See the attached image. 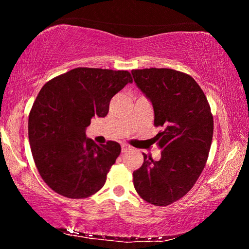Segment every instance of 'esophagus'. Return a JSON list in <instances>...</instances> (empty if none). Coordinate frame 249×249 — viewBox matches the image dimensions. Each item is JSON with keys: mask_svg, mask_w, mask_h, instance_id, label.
<instances>
[{"mask_svg": "<svg viewBox=\"0 0 249 249\" xmlns=\"http://www.w3.org/2000/svg\"><path fill=\"white\" fill-rule=\"evenodd\" d=\"M132 148L133 147L127 145V144H122V153H126V151L132 150Z\"/></svg>", "mask_w": 249, "mask_h": 249, "instance_id": "1", "label": "esophagus"}]
</instances>
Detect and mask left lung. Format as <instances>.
<instances>
[{"mask_svg": "<svg viewBox=\"0 0 249 249\" xmlns=\"http://www.w3.org/2000/svg\"><path fill=\"white\" fill-rule=\"evenodd\" d=\"M134 81L153 104L154 137L161 149L158 161L144 155L133 172L135 190L142 200L166 206L191 190L204 169L213 137L208 99L190 74L167 68L136 69Z\"/></svg>", "mask_w": 249, "mask_h": 249, "instance_id": "obj_1", "label": "left lung"}]
</instances>
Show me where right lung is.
<instances>
[{
  "label": "right lung",
  "mask_w": 249,
  "mask_h": 249,
  "mask_svg": "<svg viewBox=\"0 0 249 249\" xmlns=\"http://www.w3.org/2000/svg\"><path fill=\"white\" fill-rule=\"evenodd\" d=\"M133 78L126 70L75 68L45 84L28 119L34 161L45 183L60 196L84 199L101 190L121 154L119 142L96 145L86 137L93 117Z\"/></svg>",
  "instance_id": "obj_1"
}]
</instances>
